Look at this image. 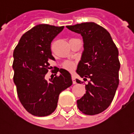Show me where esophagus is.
<instances>
[{
  "instance_id": "34e87169",
  "label": "esophagus",
  "mask_w": 134,
  "mask_h": 134,
  "mask_svg": "<svg viewBox=\"0 0 134 134\" xmlns=\"http://www.w3.org/2000/svg\"><path fill=\"white\" fill-rule=\"evenodd\" d=\"M72 82L73 84H76L77 82H76V80H75V77H74V76H72Z\"/></svg>"
}]
</instances>
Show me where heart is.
<instances>
[{
    "instance_id": "heart-1",
    "label": "heart",
    "mask_w": 134,
    "mask_h": 134,
    "mask_svg": "<svg viewBox=\"0 0 134 134\" xmlns=\"http://www.w3.org/2000/svg\"><path fill=\"white\" fill-rule=\"evenodd\" d=\"M62 67H64V69L69 70V71H72V70H74L75 67V63L72 61H69V60H67V61H65L63 62Z\"/></svg>"
}]
</instances>
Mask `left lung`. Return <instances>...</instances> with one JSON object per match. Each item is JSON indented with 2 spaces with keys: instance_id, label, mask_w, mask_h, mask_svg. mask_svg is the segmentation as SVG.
I'll use <instances>...</instances> for the list:
<instances>
[{
  "instance_id": "obj_1",
  "label": "left lung",
  "mask_w": 134,
  "mask_h": 134,
  "mask_svg": "<svg viewBox=\"0 0 134 134\" xmlns=\"http://www.w3.org/2000/svg\"><path fill=\"white\" fill-rule=\"evenodd\" d=\"M67 28L80 34L84 51L77 73L84 80L86 93L77 100L79 110L86 115L100 113L109 106L119 84L118 50L109 32L93 22L82 23ZM77 83L80 80L76 79Z\"/></svg>"
}]
</instances>
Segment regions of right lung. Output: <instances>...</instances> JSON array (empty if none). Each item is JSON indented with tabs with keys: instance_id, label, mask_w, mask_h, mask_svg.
<instances>
[{
	"instance_id": "right-lung-1",
	"label": "right lung",
	"mask_w": 134,
	"mask_h": 134,
	"mask_svg": "<svg viewBox=\"0 0 134 134\" xmlns=\"http://www.w3.org/2000/svg\"><path fill=\"white\" fill-rule=\"evenodd\" d=\"M64 26L38 24L22 36L13 51V82L19 100L31 115L47 116L57 106L59 96L72 85L70 72L57 68L59 72L49 81L45 75L50 69L51 43L63 30Z\"/></svg>"
}]
</instances>
